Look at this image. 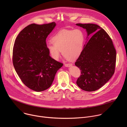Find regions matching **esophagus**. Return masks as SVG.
Instances as JSON below:
<instances>
[{"label": "esophagus", "mask_w": 127, "mask_h": 127, "mask_svg": "<svg viewBox=\"0 0 127 127\" xmlns=\"http://www.w3.org/2000/svg\"><path fill=\"white\" fill-rule=\"evenodd\" d=\"M65 66L66 67H71L72 66V64H65Z\"/></svg>", "instance_id": "1"}]
</instances>
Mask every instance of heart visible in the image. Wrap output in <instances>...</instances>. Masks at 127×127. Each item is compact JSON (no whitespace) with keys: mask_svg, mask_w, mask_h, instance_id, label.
Instances as JSON below:
<instances>
[{"mask_svg":"<svg viewBox=\"0 0 127 127\" xmlns=\"http://www.w3.org/2000/svg\"><path fill=\"white\" fill-rule=\"evenodd\" d=\"M84 41L85 35L81 30L63 29L54 35L52 43L47 44V49L54 60H59L62 51L65 57L73 60L80 55Z\"/></svg>","mask_w":127,"mask_h":127,"instance_id":"1","label":"heart"}]
</instances>
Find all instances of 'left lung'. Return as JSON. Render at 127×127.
I'll return each mask as SVG.
<instances>
[{
	"instance_id": "left-lung-1",
	"label": "left lung",
	"mask_w": 127,
	"mask_h": 127,
	"mask_svg": "<svg viewBox=\"0 0 127 127\" xmlns=\"http://www.w3.org/2000/svg\"><path fill=\"white\" fill-rule=\"evenodd\" d=\"M76 25L87 32L86 42L75 63L81 70L76 84L85 91H95L113 75L116 51L110 36L99 26L94 24Z\"/></svg>"
}]
</instances>
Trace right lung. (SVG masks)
Returning <instances> with one entry per match:
<instances>
[{
  "mask_svg": "<svg viewBox=\"0 0 127 127\" xmlns=\"http://www.w3.org/2000/svg\"><path fill=\"white\" fill-rule=\"evenodd\" d=\"M56 26L55 22L30 25L18 34L14 42V69L22 82L35 92L49 88L56 72L63 66L50 56L47 49L46 38Z\"/></svg>",
  "mask_w": 127,
  "mask_h": 127,
  "instance_id": "right-lung-1",
  "label": "right lung"
}]
</instances>
